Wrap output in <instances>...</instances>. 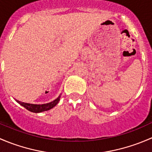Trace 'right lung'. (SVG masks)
I'll return each mask as SVG.
<instances>
[{
  "mask_svg": "<svg viewBox=\"0 0 152 152\" xmlns=\"http://www.w3.org/2000/svg\"><path fill=\"white\" fill-rule=\"evenodd\" d=\"M61 96H58V98H56L55 100H53V102H49L47 104H28V103H25V102H20V101L16 100L18 104H20L21 106H23V107H25L26 110H28V111L32 112V113H42L44 111H48V110H50L53 107H54L59 102V99H60Z\"/></svg>",
  "mask_w": 152,
  "mask_h": 152,
  "instance_id": "right-lung-1",
  "label": "right lung"
}]
</instances>
